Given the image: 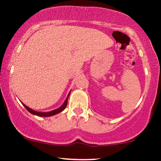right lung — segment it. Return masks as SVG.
I'll return each instance as SVG.
<instances>
[{"label":"right lung","instance_id":"add662e5","mask_svg":"<svg viewBox=\"0 0 161 161\" xmlns=\"http://www.w3.org/2000/svg\"><path fill=\"white\" fill-rule=\"evenodd\" d=\"M69 94H68L67 97V99H66V100L64 101V104L61 105L60 108H57L56 110H53V111H50V112H37V111H34V110L31 109L30 108H28V106H26V105L25 104H23V105H24V107H25V108L27 109L28 111L30 112L31 114H34V115H36V116H53V115H55V114H57L60 113L61 111H62L66 107H67V100H68V97H69Z\"/></svg>","mask_w":161,"mask_h":161}]
</instances>
